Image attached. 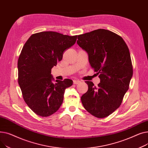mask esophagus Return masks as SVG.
I'll use <instances>...</instances> for the list:
<instances>
[{
    "instance_id": "esophagus-1",
    "label": "esophagus",
    "mask_w": 148,
    "mask_h": 148,
    "mask_svg": "<svg viewBox=\"0 0 148 148\" xmlns=\"http://www.w3.org/2000/svg\"><path fill=\"white\" fill-rule=\"evenodd\" d=\"M80 82V80H73V83H74V84H79V83Z\"/></svg>"
}]
</instances>
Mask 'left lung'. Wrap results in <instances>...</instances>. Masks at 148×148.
I'll use <instances>...</instances> for the list:
<instances>
[{"mask_svg": "<svg viewBox=\"0 0 148 148\" xmlns=\"http://www.w3.org/2000/svg\"><path fill=\"white\" fill-rule=\"evenodd\" d=\"M77 38L100 79L97 87L85 82L88 90L81 97L82 104L92 115L104 118L119 107L129 89L133 73L129 49L121 36L106 29L93 30Z\"/></svg>", "mask_w": 148, "mask_h": 148, "instance_id": "obj_1", "label": "left lung"}]
</instances>
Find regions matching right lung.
<instances>
[{
	"mask_svg": "<svg viewBox=\"0 0 148 148\" xmlns=\"http://www.w3.org/2000/svg\"><path fill=\"white\" fill-rule=\"evenodd\" d=\"M77 38L46 31L32 35L23 46L18 60V82L25 103L37 115L47 117L57 112L65 89L73 84L68 79L53 83L51 71Z\"/></svg>",
	"mask_w": 148,
	"mask_h": 148,
	"instance_id": "right-lung-1",
	"label": "right lung"
}]
</instances>
